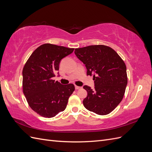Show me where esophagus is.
<instances>
[{
  "instance_id": "esophagus-1",
  "label": "esophagus",
  "mask_w": 152,
  "mask_h": 152,
  "mask_svg": "<svg viewBox=\"0 0 152 152\" xmlns=\"http://www.w3.org/2000/svg\"><path fill=\"white\" fill-rule=\"evenodd\" d=\"M75 89H80V88H81V87L75 86Z\"/></svg>"
}]
</instances>
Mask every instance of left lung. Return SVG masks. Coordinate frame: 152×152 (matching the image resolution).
Listing matches in <instances>:
<instances>
[{"label": "left lung", "instance_id": "left-lung-1", "mask_svg": "<svg viewBox=\"0 0 152 152\" xmlns=\"http://www.w3.org/2000/svg\"><path fill=\"white\" fill-rule=\"evenodd\" d=\"M75 54L93 75L94 89L84 86L87 92L83 100L85 108L100 115L110 113L121 102L127 84L125 63L107 45H89L75 49Z\"/></svg>", "mask_w": 152, "mask_h": 152}]
</instances>
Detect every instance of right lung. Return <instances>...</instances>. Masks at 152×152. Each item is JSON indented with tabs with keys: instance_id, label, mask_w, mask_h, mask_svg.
Wrapping results in <instances>:
<instances>
[{
	"instance_id": "1",
	"label": "right lung",
	"mask_w": 152,
	"mask_h": 152,
	"mask_svg": "<svg viewBox=\"0 0 152 152\" xmlns=\"http://www.w3.org/2000/svg\"><path fill=\"white\" fill-rule=\"evenodd\" d=\"M74 49L44 44L31 54L23 69V91L30 108L40 116L51 118L65 110L74 85L53 80L63 58ZM58 75H59V73Z\"/></svg>"
}]
</instances>
